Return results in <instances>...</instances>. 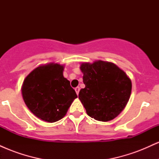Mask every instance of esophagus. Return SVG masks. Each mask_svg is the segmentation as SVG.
<instances>
[{
	"instance_id": "obj_1",
	"label": "esophagus",
	"mask_w": 159,
	"mask_h": 159,
	"mask_svg": "<svg viewBox=\"0 0 159 159\" xmlns=\"http://www.w3.org/2000/svg\"><path fill=\"white\" fill-rule=\"evenodd\" d=\"M75 92H76V93H77V95H78V93H79V91H80V87H75Z\"/></svg>"
}]
</instances>
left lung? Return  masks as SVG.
<instances>
[{
    "label": "left lung",
    "mask_w": 159,
    "mask_h": 159,
    "mask_svg": "<svg viewBox=\"0 0 159 159\" xmlns=\"http://www.w3.org/2000/svg\"><path fill=\"white\" fill-rule=\"evenodd\" d=\"M80 69L85 87L80 90L78 98L87 115L98 121L114 120L123 111L130 98V78L111 62L82 63Z\"/></svg>",
    "instance_id": "8db88e82"
}]
</instances>
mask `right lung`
I'll return each instance as SVG.
<instances>
[{"label":"right lung","mask_w":159,"mask_h":159,"mask_svg":"<svg viewBox=\"0 0 159 159\" xmlns=\"http://www.w3.org/2000/svg\"><path fill=\"white\" fill-rule=\"evenodd\" d=\"M64 65H40L24 80L21 93L25 105L36 117L54 123L66 114L78 97L70 82L63 76Z\"/></svg>","instance_id":"right-lung-1"}]
</instances>
